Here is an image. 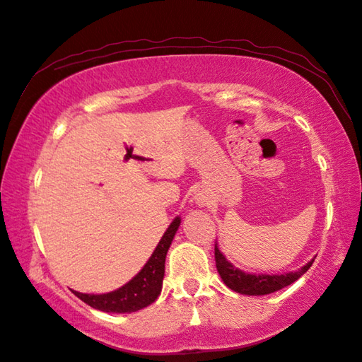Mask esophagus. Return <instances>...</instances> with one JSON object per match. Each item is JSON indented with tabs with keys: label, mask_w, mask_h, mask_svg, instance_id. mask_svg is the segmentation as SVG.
I'll list each match as a JSON object with an SVG mask.
<instances>
[{
	"label": "esophagus",
	"mask_w": 362,
	"mask_h": 362,
	"mask_svg": "<svg viewBox=\"0 0 362 362\" xmlns=\"http://www.w3.org/2000/svg\"><path fill=\"white\" fill-rule=\"evenodd\" d=\"M196 199H197V205H201V206L209 205V201H206V199H205L204 196H199V197H196Z\"/></svg>",
	"instance_id": "esophagus-1"
}]
</instances>
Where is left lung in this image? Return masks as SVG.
Listing matches in <instances>:
<instances>
[{"label": "left lung", "mask_w": 362, "mask_h": 362, "mask_svg": "<svg viewBox=\"0 0 362 362\" xmlns=\"http://www.w3.org/2000/svg\"><path fill=\"white\" fill-rule=\"evenodd\" d=\"M214 259H216V269L222 281H224L232 291L244 296H266L271 294V292L286 288L296 280H298L314 263V259H311L303 267L297 269L296 272H288L281 275L247 274L230 263V261L222 255L218 244H214Z\"/></svg>", "instance_id": "left-lung-1"}]
</instances>
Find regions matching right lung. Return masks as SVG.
I'll use <instances>...</instances> for the list:
<instances>
[{"mask_svg": "<svg viewBox=\"0 0 362 362\" xmlns=\"http://www.w3.org/2000/svg\"><path fill=\"white\" fill-rule=\"evenodd\" d=\"M179 226L180 218L177 216L166 228L165 235L161 236L148 263L124 286L107 292V294H83V292L73 291L74 296L90 305L91 308L104 313H135L156 302L161 292V284H163L166 253Z\"/></svg>", "mask_w": 362, "mask_h": 362, "instance_id": "1", "label": "right lung"}]
</instances>
